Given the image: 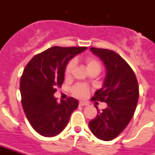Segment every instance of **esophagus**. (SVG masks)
I'll list each match as a JSON object with an SVG mask.
<instances>
[{
  "mask_svg": "<svg viewBox=\"0 0 155 155\" xmlns=\"http://www.w3.org/2000/svg\"><path fill=\"white\" fill-rule=\"evenodd\" d=\"M79 106H87V102H79Z\"/></svg>",
  "mask_w": 155,
  "mask_h": 155,
  "instance_id": "esophagus-1",
  "label": "esophagus"
}]
</instances>
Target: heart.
Wrapping results in <instances>:
<instances>
[{
  "instance_id": "b5f03b06",
  "label": "heart",
  "mask_w": 155,
  "mask_h": 155,
  "mask_svg": "<svg viewBox=\"0 0 155 155\" xmlns=\"http://www.w3.org/2000/svg\"><path fill=\"white\" fill-rule=\"evenodd\" d=\"M85 63L87 65V68L90 71H94V70H97L99 71L101 70V64L95 58H92V57H88L85 59ZM75 66V62L73 61H71L67 64L66 65L65 70H64V75L65 76H69L72 72V70ZM71 94L73 96L76 97H85L89 92V87L87 86L84 85V84H76L71 88Z\"/></svg>"
}]
</instances>
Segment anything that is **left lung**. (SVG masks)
<instances>
[{"instance_id":"8db88e82","label":"left lung","mask_w":155,"mask_h":155,"mask_svg":"<svg viewBox=\"0 0 155 155\" xmlns=\"http://www.w3.org/2000/svg\"><path fill=\"white\" fill-rule=\"evenodd\" d=\"M91 50L105 64L106 75L103 87L91 99L108 106L89 122L92 133L99 140L110 141L129 124L137 106L140 92L135 72L123 58L110 49L92 47Z\"/></svg>"}]
</instances>
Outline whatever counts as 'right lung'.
<instances>
[{"label": "right lung", "mask_w": 155, "mask_h": 155, "mask_svg": "<svg viewBox=\"0 0 155 155\" xmlns=\"http://www.w3.org/2000/svg\"><path fill=\"white\" fill-rule=\"evenodd\" d=\"M87 47L53 46L28 62L20 79L23 111L31 127L41 136L53 137L61 132L77 108L73 97L57 102L53 94L61 87L69 60Z\"/></svg>", "instance_id": "1"}]
</instances>
